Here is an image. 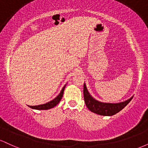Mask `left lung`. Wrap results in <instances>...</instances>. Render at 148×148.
<instances>
[{"instance_id":"1","label":"left lung","mask_w":148,"mask_h":148,"mask_svg":"<svg viewBox=\"0 0 148 148\" xmlns=\"http://www.w3.org/2000/svg\"><path fill=\"white\" fill-rule=\"evenodd\" d=\"M84 101L88 109L92 113L104 116H111L116 114L123 109L130 102L133 97L126 101L120 103H104L97 101L90 95L86 88V84L84 86Z\"/></svg>"}]
</instances>
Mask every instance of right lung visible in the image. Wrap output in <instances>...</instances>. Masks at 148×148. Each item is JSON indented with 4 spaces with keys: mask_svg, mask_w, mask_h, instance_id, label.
<instances>
[{
    "mask_svg": "<svg viewBox=\"0 0 148 148\" xmlns=\"http://www.w3.org/2000/svg\"><path fill=\"white\" fill-rule=\"evenodd\" d=\"M66 85L62 88V90L60 91V94L58 95L55 99H53L51 101H49V102L44 103V104H40V105H37V106H29L30 108H33V109H36V110H48L50 109V108H53L54 106H56V105L60 102V101L62 99V95H63L64 93V88H65Z\"/></svg>",
    "mask_w": 148,
    "mask_h": 148,
    "instance_id": "add662e5",
    "label": "right lung"
}]
</instances>
